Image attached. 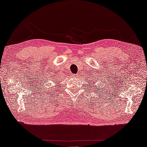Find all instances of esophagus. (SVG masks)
<instances>
[{
    "label": "esophagus",
    "mask_w": 147,
    "mask_h": 147,
    "mask_svg": "<svg viewBox=\"0 0 147 147\" xmlns=\"http://www.w3.org/2000/svg\"><path fill=\"white\" fill-rule=\"evenodd\" d=\"M76 76V75H74V74L73 75V76Z\"/></svg>",
    "instance_id": "obj_1"
}]
</instances>
